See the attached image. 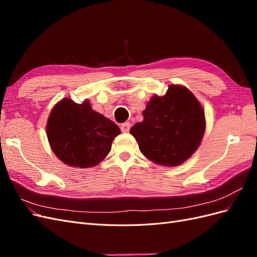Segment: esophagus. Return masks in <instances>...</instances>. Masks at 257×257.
<instances>
[{"label":"esophagus","mask_w":257,"mask_h":257,"mask_svg":"<svg viewBox=\"0 0 257 257\" xmlns=\"http://www.w3.org/2000/svg\"><path fill=\"white\" fill-rule=\"evenodd\" d=\"M131 128V124L128 122H125V123H122L121 124V131L123 132V133H127V132L130 131Z\"/></svg>","instance_id":"obj_1"}]
</instances>
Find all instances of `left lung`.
I'll return each instance as SVG.
<instances>
[{"label": "left lung", "instance_id": "1", "mask_svg": "<svg viewBox=\"0 0 257 257\" xmlns=\"http://www.w3.org/2000/svg\"><path fill=\"white\" fill-rule=\"evenodd\" d=\"M144 120L131 128L147 159L165 166L180 165L197 150L205 132V113L193 93L169 85L164 96H153Z\"/></svg>", "mask_w": 257, "mask_h": 257}]
</instances>
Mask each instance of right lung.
Segmentation results:
<instances>
[{"label":"right lung","mask_w":257,"mask_h":257,"mask_svg":"<svg viewBox=\"0 0 257 257\" xmlns=\"http://www.w3.org/2000/svg\"><path fill=\"white\" fill-rule=\"evenodd\" d=\"M46 130L57 157L69 166L81 168L97 165L120 134L116 124L92 110L89 100L76 104L69 98L53 107Z\"/></svg>","instance_id":"1"}]
</instances>
